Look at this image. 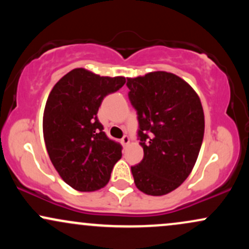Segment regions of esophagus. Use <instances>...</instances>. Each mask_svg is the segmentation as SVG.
Segmentation results:
<instances>
[{
    "label": "esophagus",
    "mask_w": 249,
    "mask_h": 249,
    "mask_svg": "<svg viewBox=\"0 0 249 249\" xmlns=\"http://www.w3.org/2000/svg\"><path fill=\"white\" fill-rule=\"evenodd\" d=\"M122 144L124 145V147H127L128 145H130V138H128V136H124L122 138Z\"/></svg>",
    "instance_id": "1"
}]
</instances>
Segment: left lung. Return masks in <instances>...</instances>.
<instances>
[{"label": "left lung", "mask_w": 249, "mask_h": 249, "mask_svg": "<svg viewBox=\"0 0 249 249\" xmlns=\"http://www.w3.org/2000/svg\"><path fill=\"white\" fill-rule=\"evenodd\" d=\"M128 98L138 113L144 158L131 167L134 184L148 196H165L192 172L205 132L198 93L174 73L153 71L127 78Z\"/></svg>", "instance_id": "8db88e82"}]
</instances>
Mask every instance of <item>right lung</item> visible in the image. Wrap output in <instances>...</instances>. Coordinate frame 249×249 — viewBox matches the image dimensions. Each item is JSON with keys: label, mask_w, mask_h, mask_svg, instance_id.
Masks as SVG:
<instances>
[{"label": "right lung", "mask_w": 249, "mask_h": 249, "mask_svg": "<svg viewBox=\"0 0 249 249\" xmlns=\"http://www.w3.org/2000/svg\"><path fill=\"white\" fill-rule=\"evenodd\" d=\"M125 77L99 76L83 68L56 83L43 113V136L53 167L69 186L93 192L107 184L122 158L97 118L102 101L125 84Z\"/></svg>", "instance_id": "obj_1"}]
</instances>
